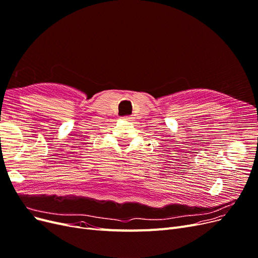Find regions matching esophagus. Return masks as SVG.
<instances>
[{
    "label": "esophagus",
    "mask_w": 258,
    "mask_h": 258,
    "mask_svg": "<svg viewBox=\"0 0 258 258\" xmlns=\"http://www.w3.org/2000/svg\"><path fill=\"white\" fill-rule=\"evenodd\" d=\"M123 119L126 120V121H133L134 118L132 116H124V117H123Z\"/></svg>",
    "instance_id": "34e87169"
}]
</instances>
